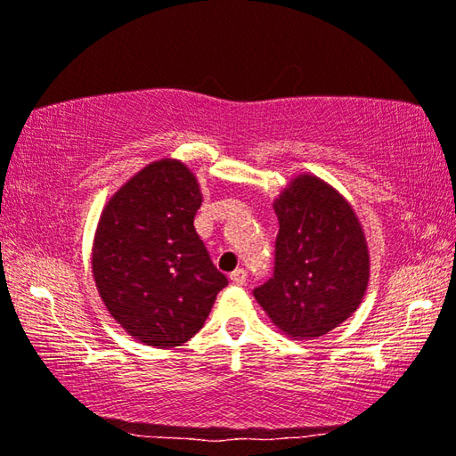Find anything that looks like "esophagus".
<instances>
[{
	"label": "esophagus",
	"mask_w": 456,
	"mask_h": 456,
	"mask_svg": "<svg viewBox=\"0 0 456 456\" xmlns=\"http://www.w3.org/2000/svg\"><path fill=\"white\" fill-rule=\"evenodd\" d=\"M231 281H233V284H245V280H248V272L243 270V267H237L235 272H231Z\"/></svg>",
	"instance_id": "esophagus-1"
}]
</instances>
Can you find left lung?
<instances>
[{
	"instance_id": "8db88e82",
	"label": "left lung",
	"mask_w": 456,
	"mask_h": 456,
	"mask_svg": "<svg viewBox=\"0 0 456 456\" xmlns=\"http://www.w3.org/2000/svg\"><path fill=\"white\" fill-rule=\"evenodd\" d=\"M280 231L273 276L254 290L288 337L327 335L355 313L370 281V251L349 202L314 175H300L273 202Z\"/></svg>"
}]
</instances>
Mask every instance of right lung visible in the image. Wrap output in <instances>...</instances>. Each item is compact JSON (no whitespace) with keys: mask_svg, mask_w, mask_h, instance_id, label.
Instances as JSON below:
<instances>
[{"mask_svg":"<svg viewBox=\"0 0 456 456\" xmlns=\"http://www.w3.org/2000/svg\"><path fill=\"white\" fill-rule=\"evenodd\" d=\"M197 176L172 158L151 162L113 194L93 241V278L107 310L137 341L168 349L205 324L225 273L194 229Z\"/></svg>","mask_w":456,"mask_h":456,"instance_id":"1","label":"right lung"}]
</instances>
